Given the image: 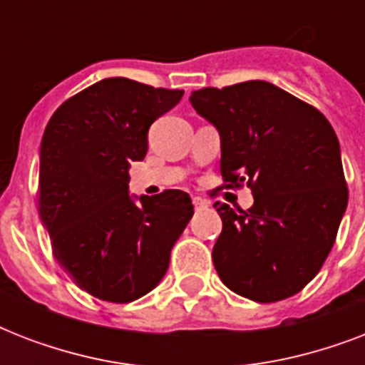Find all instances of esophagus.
<instances>
[{
	"instance_id": "obj_1",
	"label": "esophagus",
	"mask_w": 365,
	"mask_h": 365,
	"mask_svg": "<svg viewBox=\"0 0 365 365\" xmlns=\"http://www.w3.org/2000/svg\"><path fill=\"white\" fill-rule=\"evenodd\" d=\"M193 206L197 208V210L208 208V200H205L202 197H193Z\"/></svg>"
}]
</instances>
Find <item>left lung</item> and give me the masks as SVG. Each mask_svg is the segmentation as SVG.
<instances>
[{"label":"left lung","instance_id":"8db88e82","mask_svg":"<svg viewBox=\"0 0 365 365\" xmlns=\"http://www.w3.org/2000/svg\"><path fill=\"white\" fill-rule=\"evenodd\" d=\"M222 138V187L246 183L248 210L217 208L212 259L222 282L257 303L292 297L322 269L349 189L329 121L267 81L200 88L189 98Z\"/></svg>","mask_w":365,"mask_h":365}]
</instances>
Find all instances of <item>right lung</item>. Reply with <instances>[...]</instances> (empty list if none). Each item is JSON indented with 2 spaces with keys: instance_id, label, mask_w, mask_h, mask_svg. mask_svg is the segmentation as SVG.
<instances>
[{
  "instance_id": "1",
  "label": "right lung",
  "mask_w": 365,
  "mask_h": 365,
  "mask_svg": "<svg viewBox=\"0 0 365 365\" xmlns=\"http://www.w3.org/2000/svg\"><path fill=\"white\" fill-rule=\"evenodd\" d=\"M183 91L110 77L54 111L39 151V216L53 252L79 288L130 303L160 282L170 250L193 216L187 193L128 195L132 160L148 153L155 119Z\"/></svg>"
}]
</instances>
